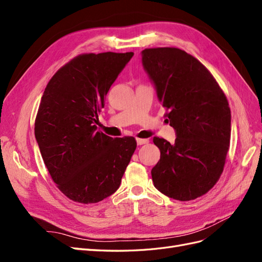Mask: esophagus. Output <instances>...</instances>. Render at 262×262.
Returning <instances> with one entry per match:
<instances>
[{"label":"esophagus","instance_id":"34e87169","mask_svg":"<svg viewBox=\"0 0 262 262\" xmlns=\"http://www.w3.org/2000/svg\"><path fill=\"white\" fill-rule=\"evenodd\" d=\"M137 143L138 145H144L148 143V140L147 139H137Z\"/></svg>","mask_w":262,"mask_h":262}]
</instances>
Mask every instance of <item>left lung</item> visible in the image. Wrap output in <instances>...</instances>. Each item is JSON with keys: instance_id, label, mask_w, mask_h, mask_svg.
<instances>
[{"instance_id": "1", "label": "left lung", "mask_w": 262, "mask_h": 262, "mask_svg": "<svg viewBox=\"0 0 262 262\" xmlns=\"http://www.w3.org/2000/svg\"><path fill=\"white\" fill-rule=\"evenodd\" d=\"M175 143L154 137L161 158L152 168L154 186L179 201L211 190L224 169L231 141V109L224 92L202 63L186 51L164 47L142 51Z\"/></svg>"}]
</instances>
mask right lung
<instances>
[{"mask_svg": "<svg viewBox=\"0 0 262 262\" xmlns=\"http://www.w3.org/2000/svg\"><path fill=\"white\" fill-rule=\"evenodd\" d=\"M133 52L83 53L47 84L35 137L52 180L70 200L97 203L117 191L137 148L133 137L97 131L106 95Z\"/></svg>", "mask_w": 262, "mask_h": 262, "instance_id": "1", "label": "right lung"}]
</instances>
